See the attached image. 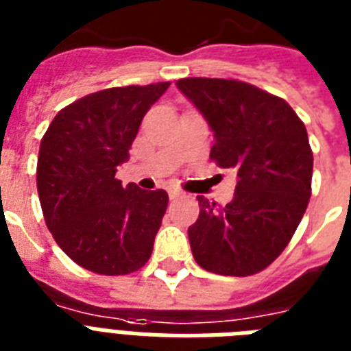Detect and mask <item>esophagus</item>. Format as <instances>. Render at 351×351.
Returning <instances> with one entry per match:
<instances>
[{
  "label": "esophagus",
  "instance_id": "esophagus-1",
  "mask_svg": "<svg viewBox=\"0 0 351 351\" xmlns=\"http://www.w3.org/2000/svg\"><path fill=\"white\" fill-rule=\"evenodd\" d=\"M167 193H169V198H178L184 195V191H180V189H176V187H169L167 189Z\"/></svg>",
  "mask_w": 351,
  "mask_h": 351
}]
</instances>
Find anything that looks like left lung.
I'll return each mask as SVG.
<instances>
[{"instance_id":"left-lung-1","label":"left lung","mask_w":351,"mask_h":351,"mask_svg":"<svg viewBox=\"0 0 351 351\" xmlns=\"http://www.w3.org/2000/svg\"><path fill=\"white\" fill-rule=\"evenodd\" d=\"M176 87L213 131L211 160L237 173L224 208L197 197L200 215L187 230L193 256L226 277L262 271L288 245L310 202L313 153L304 123L282 98L239 80L186 78Z\"/></svg>"}]
</instances>
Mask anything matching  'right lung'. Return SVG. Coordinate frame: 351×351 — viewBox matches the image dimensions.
Masks as SVG:
<instances>
[{
	"label": "right lung",
	"instance_id": "add662e5",
	"mask_svg": "<svg viewBox=\"0 0 351 351\" xmlns=\"http://www.w3.org/2000/svg\"><path fill=\"white\" fill-rule=\"evenodd\" d=\"M169 82L93 93L58 112L38 156V195L47 228L78 266L127 275L153 253L169 197L164 189L121 186L117 167L145 112Z\"/></svg>",
	"mask_w": 351,
	"mask_h": 351
}]
</instances>
